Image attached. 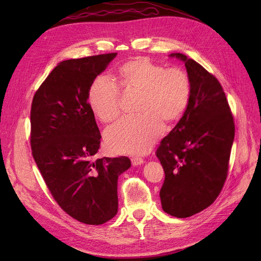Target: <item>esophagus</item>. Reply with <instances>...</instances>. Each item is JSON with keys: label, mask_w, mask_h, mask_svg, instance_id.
I'll return each mask as SVG.
<instances>
[{"label": "esophagus", "mask_w": 261, "mask_h": 261, "mask_svg": "<svg viewBox=\"0 0 261 261\" xmlns=\"http://www.w3.org/2000/svg\"><path fill=\"white\" fill-rule=\"evenodd\" d=\"M132 164L133 165H140V164H143L144 163V160L141 159V158H138V156H134V158H132Z\"/></svg>", "instance_id": "34e87169"}]
</instances>
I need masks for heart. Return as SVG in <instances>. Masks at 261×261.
Here are the masks:
<instances>
[{"instance_id":"1","label":"heart","mask_w":261,"mask_h":261,"mask_svg":"<svg viewBox=\"0 0 261 261\" xmlns=\"http://www.w3.org/2000/svg\"><path fill=\"white\" fill-rule=\"evenodd\" d=\"M116 77L125 94H138L136 114L107 133L109 149L121 154H143L163 132L176 124L191 100V81L184 69L167 68L145 57L133 58L118 67ZM93 114L105 124L121 116V93L107 77L94 80L88 91Z\"/></svg>"}]
</instances>
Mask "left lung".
I'll use <instances>...</instances> for the list:
<instances>
[{
	"label": "left lung",
	"instance_id": "1",
	"mask_svg": "<svg viewBox=\"0 0 261 261\" xmlns=\"http://www.w3.org/2000/svg\"><path fill=\"white\" fill-rule=\"evenodd\" d=\"M171 57L185 62L191 100L155 151L165 174L160 198L169 215L188 218L208 208L222 191L235 125L217 78L184 54L172 53Z\"/></svg>",
	"mask_w": 261,
	"mask_h": 261
}]
</instances>
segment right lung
<instances>
[{
    "label": "right lung",
    "mask_w": 261,
    "mask_h": 261,
    "mask_svg": "<svg viewBox=\"0 0 261 261\" xmlns=\"http://www.w3.org/2000/svg\"><path fill=\"white\" fill-rule=\"evenodd\" d=\"M116 54L61 62L36 91L30 110L31 153L46 187L68 216L90 225L116 215L117 178L130 167L127 156L94 158L101 134L88 91Z\"/></svg>",
    "instance_id": "right-lung-1"
}]
</instances>
